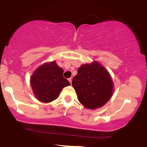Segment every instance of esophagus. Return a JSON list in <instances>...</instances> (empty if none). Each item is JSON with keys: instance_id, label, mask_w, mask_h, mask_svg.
I'll return each mask as SVG.
<instances>
[{"instance_id": "34e87169", "label": "esophagus", "mask_w": 147, "mask_h": 147, "mask_svg": "<svg viewBox=\"0 0 147 147\" xmlns=\"http://www.w3.org/2000/svg\"><path fill=\"white\" fill-rule=\"evenodd\" d=\"M68 81H69V82H70V84H72V78H69Z\"/></svg>"}]
</instances>
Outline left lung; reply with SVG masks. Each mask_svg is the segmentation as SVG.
<instances>
[{
  "label": "left lung",
  "mask_w": 147,
  "mask_h": 147,
  "mask_svg": "<svg viewBox=\"0 0 147 147\" xmlns=\"http://www.w3.org/2000/svg\"><path fill=\"white\" fill-rule=\"evenodd\" d=\"M72 84L79 102L89 109L104 106L113 94V85L110 75L96 61L79 68Z\"/></svg>",
  "instance_id": "8db88e82"
}]
</instances>
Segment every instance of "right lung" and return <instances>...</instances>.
I'll return each instance as SVG.
<instances>
[{
	"label": "right lung",
	"mask_w": 147,
	"mask_h": 147,
	"mask_svg": "<svg viewBox=\"0 0 147 147\" xmlns=\"http://www.w3.org/2000/svg\"><path fill=\"white\" fill-rule=\"evenodd\" d=\"M63 74V68L58 66L55 61L45 63L37 68L30 79L36 98L45 103L56 99L63 88L70 85Z\"/></svg>",
	"instance_id": "right-lung-1"
}]
</instances>
